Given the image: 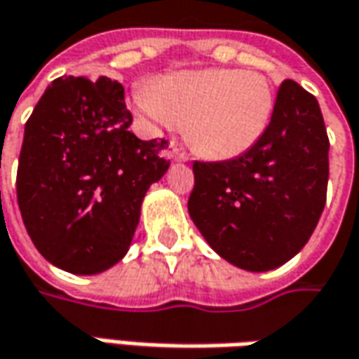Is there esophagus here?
<instances>
[{
  "mask_svg": "<svg viewBox=\"0 0 359 359\" xmlns=\"http://www.w3.org/2000/svg\"><path fill=\"white\" fill-rule=\"evenodd\" d=\"M172 158H175L177 163H187V161H189V155H187L182 149H179V147H175V149H172Z\"/></svg>",
  "mask_w": 359,
  "mask_h": 359,
  "instance_id": "esophagus-1",
  "label": "esophagus"
}]
</instances>
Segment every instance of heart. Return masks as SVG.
<instances>
[{
    "mask_svg": "<svg viewBox=\"0 0 359 359\" xmlns=\"http://www.w3.org/2000/svg\"><path fill=\"white\" fill-rule=\"evenodd\" d=\"M135 107L155 127L177 129L196 153L212 161L244 155L264 137L274 111V89L258 71L198 69L163 75L141 85Z\"/></svg>",
    "mask_w": 359,
    "mask_h": 359,
    "instance_id": "b5f03b06",
    "label": "heart"
}]
</instances>
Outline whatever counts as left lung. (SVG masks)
Wrapping results in <instances>:
<instances>
[{"instance_id":"obj_1","label":"left lung","mask_w":359,"mask_h":359,"mask_svg":"<svg viewBox=\"0 0 359 359\" xmlns=\"http://www.w3.org/2000/svg\"><path fill=\"white\" fill-rule=\"evenodd\" d=\"M327 141L314 95L280 85L264 137L244 155L194 163L189 215L226 262L248 272L286 264L310 241L326 204Z\"/></svg>"}]
</instances>
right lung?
Masks as SVG:
<instances>
[{
	"instance_id": "obj_1",
	"label": "right lung",
	"mask_w": 359,
	"mask_h": 359,
	"mask_svg": "<svg viewBox=\"0 0 359 359\" xmlns=\"http://www.w3.org/2000/svg\"><path fill=\"white\" fill-rule=\"evenodd\" d=\"M123 85L59 77L25 125L18 204L35 248L57 268L91 276L129 250L147 191L170 167L165 139L129 130Z\"/></svg>"
}]
</instances>
